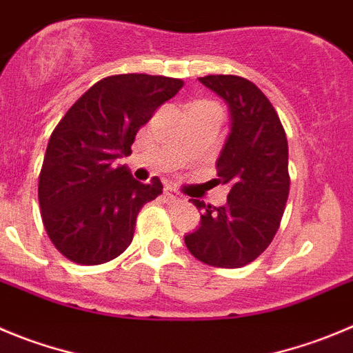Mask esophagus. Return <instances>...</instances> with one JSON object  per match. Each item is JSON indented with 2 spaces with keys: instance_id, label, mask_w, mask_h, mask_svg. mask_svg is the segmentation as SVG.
Listing matches in <instances>:
<instances>
[{
  "instance_id": "esophagus-1",
  "label": "esophagus",
  "mask_w": 353,
  "mask_h": 353,
  "mask_svg": "<svg viewBox=\"0 0 353 353\" xmlns=\"http://www.w3.org/2000/svg\"><path fill=\"white\" fill-rule=\"evenodd\" d=\"M165 195H167V199H170V200H177V202H186V199H184V196L181 195L179 192L172 190V188H165Z\"/></svg>"
}]
</instances>
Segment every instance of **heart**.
<instances>
[{
  "label": "heart",
  "mask_w": 353,
  "mask_h": 353,
  "mask_svg": "<svg viewBox=\"0 0 353 353\" xmlns=\"http://www.w3.org/2000/svg\"><path fill=\"white\" fill-rule=\"evenodd\" d=\"M195 106H207V102H193L190 108H195Z\"/></svg>",
  "instance_id": "obj_1"
}]
</instances>
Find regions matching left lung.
<instances>
[{
	"instance_id": "left-lung-1",
	"label": "left lung",
	"mask_w": 353,
	"mask_h": 353,
	"mask_svg": "<svg viewBox=\"0 0 353 353\" xmlns=\"http://www.w3.org/2000/svg\"><path fill=\"white\" fill-rule=\"evenodd\" d=\"M200 83L230 108L232 128L217 158V183L228 184L223 207L205 205L200 228L184 236L188 251L217 268H242L272 243L289 196V151L275 108L252 81L233 74H209Z\"/></svg>"
}]
</instances>
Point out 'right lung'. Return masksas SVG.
<instances>
[{
    "mask_svg": "<svg viewBox=\"0 0 353 353\" xmlns=\"http://www.w3.org/2000/svg\"><path fill=\"white\" fill-rule=\"evenodd\" d=\"M183 85L136 72L102 78L54 128L38 199L45 230L69 261L102 265L130 245L137 214L163 186L158 177L136 181L117 158L132 153L137 130Z\"/></svg>",
    "mask_w": 353,
    "mask_h": 353,
    "instance_id": "right-lung-1",
    "label": "right lung"
}]
</instances>
